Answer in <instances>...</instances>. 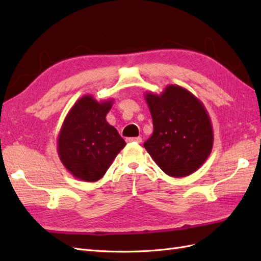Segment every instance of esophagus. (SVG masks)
Wrapping results in <instances>:
<instances>
[{
    "mask_svg": "<svg viewBox=\"0 0 261 261\" xmlns=\"http://www.w3.org/2000/svg\"><path fill=\"white\" fill-rule=\"evenodd\" d=\"M127 142H137V143H141L142 139L140 137H136V138H127L126 139Z\"/></svg>",
    "mask_w": 261,
    "mask_h": 261,
    "instance_id": "1",
    "label": "esophagus"
}]
</instances>
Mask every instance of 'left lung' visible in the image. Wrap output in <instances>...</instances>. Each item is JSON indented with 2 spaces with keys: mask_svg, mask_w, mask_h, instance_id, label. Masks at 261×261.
Returning a JSON list of instances; mask_svg holds the SVG:
<instances>
[{
  "mask_svg": "<svg viewBox=\"0 0 261 261\" xmlns=\"http://www.w3.org/2000/svg\"><path fill=\"white\" fill-rule=\"evenodd\" d=\"M153 134L143 143L168 176L186 177L206 162L213 148V127L203 103L186 88L167 85L162 94L146 93Z\"/></svg>",
  "mask_w": 261,
  "mask_h": 261,
  "instance_id": "left-lung-1",
  "label": "left lung"
}]
</instances>
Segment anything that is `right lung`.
<instances>
[{"mask_svg":"<svg viewBox=\"0 0 261 261\" xmlns=\"http://www.w3.org/2000/svg\"><path fill=\"white\" fill-rule=\"evenodd\" d=\"M113 99L97 102L90 94L77 99L59 131L57 151L65 168L83 181H97L126 145L105 116Z\"/></svg>","mask_w":261,"mask_h":261,"instance_id":"obj_1","label":"right lung"}]
</instances>
